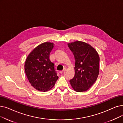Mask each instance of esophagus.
<instances>
[{
  "instance_id": "34e87169",
  "label": "esophagus",
  "mask_w": 123,
  "mask_h": 123,
  "mask_svg": "<svg viewBox=\"0 0 123 123\" xmlns=\"http://www.w3.org/2000/svg\"><path fill=\"white\" fill-rule=\"evenodd\" d=\"M65 70H66V68H64V69H63V70L60 71V73H62L63 72H64Z\"/></svg>"
}]
</instances>
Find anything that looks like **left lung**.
<instances>
[{"label": "left lung", "instance_id": "left-lung-1", "mask_svg": "<svg viewBox=\"0 0 123 123\" xmlns=\"http://www.w3.org/2000/svg\"><path fill=\"white\" fill-rule=\"evenodd\" d=\"M73 52L75 63V75L70 80L72 88L77 92L87 90L97 80L99 74V57L98 52L85 42L76 41L69 43Z\"/></svg>", "mask_w": 123, "mask_h": 123}]
</instances>
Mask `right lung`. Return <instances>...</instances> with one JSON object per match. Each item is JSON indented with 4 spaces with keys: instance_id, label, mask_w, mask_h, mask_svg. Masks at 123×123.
<instances>
[{
    "instance_id": "1",
    "label": "right lung",
    "mask_w": 123,
    "mask_h": 123,
    "mask_svg": "<svg viewBox=\"0 0 123 123\" xmlns=\"http://www.w3.org/2000/svg\"><path fill=\"white\" fill-rule=\"evenodd\" d=\"M54 44L42 43L32 51L25 64L26 75L32 86L40 92L51 89L58 79L54 64L50 59V53Z\"/></svg>"
}]
</instances>
